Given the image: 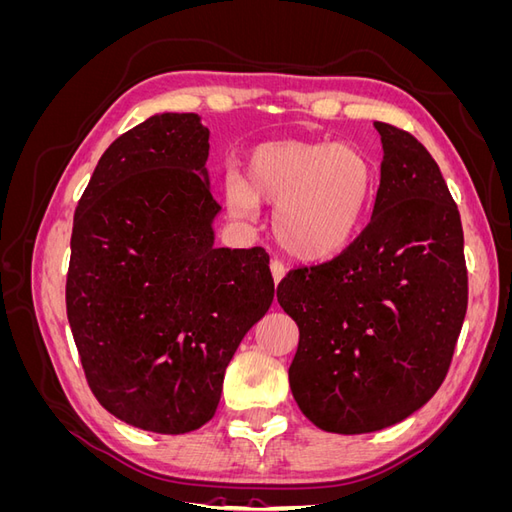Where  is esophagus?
I'll list each match as a JSON object with an SVG mask.
<instances>
[{"mask_svg": "<svg viewBox=\"0 0 512 512\" xmlns=\"http://www.w3.org/2000/svg\"><path fill=\"white\" fill-rule=\"evenodd\" d=\"M271 273H273V282L280 284L286 277V267L282 265L280 260H271Z\"/></svg>", "mask_w": 512, "mask_h": 512, "instance_id": "esophagus-1", "label": "esophagus"}]
</instances>
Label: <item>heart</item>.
Segmentation results:
<instances>
[{"label": "heart", "instance_id": "heart-1", "mask_svg": "<svg viewBox=\"0 0 512 512\" xmlns=\"http://www.w3.org/2000/svg\"><path fill=\"white\" fill-rule=\"evenodd\" d=\"M380 170L361 147L339 141L286 138L254 147L245 177L226 175L230 211L252 218L277 205L273 232L284 250L307 262L344 254L374 213Z\"/></svg>", "mask_w": 512, "mask_h": 512}]
</instances>
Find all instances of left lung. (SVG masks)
<instances>
[{"label":"left lung","instance_id":"left-lung-1","mask_svg":"<svg viewBox=\"0 0 512 512\" xmlns=\"http://www.w3.org/2000/svg\"><path fill=\"white\" fill-rule=\"evenodd\" d=\"M374 126L384 160L369 226L277 286L299 327L294 401L344 436L406 421L436 395L468 309L461 218L436 160L412 134Z\"/></svg>","mask_w":512,"mask_h":512}]
</instances>
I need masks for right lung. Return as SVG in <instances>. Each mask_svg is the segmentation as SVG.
I'll use <instances>...</instances> for the list:
<instances>
[{
    "mask_svg": "<svg viewBox=\"0 0 512 512\" xmlns=\"http://www.w3.org/2000/svg\"><path fill=\"white\" fill-rule=\"evenodd\" d=\"M209 128L158 113L104 151L74 213L68 322L100 404L179 436L218 410L226 367L269 312L262 247L215 245Z\"/></svg>",
    "mask_w": 512,
    "mask_h": 512,
    "instance_id": "1",
    "label": "right lung"
}]
</instances>
